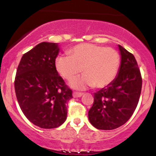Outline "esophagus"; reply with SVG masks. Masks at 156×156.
I'll return each mask as SVG.
<instances>
[{
    "label": "esophagus",
    "instance_id": "1",
    "mask_svg": "<svg viewBox=\"0 0 156 156\" xmlns=\"http://www.w3.org/2000/svg\"><path fill=\"white\" fill-rule=\"evenodd\" d=\"M82 95H83V93H81V92H74L73 93V96L74 97V98H80Z\"/></svg>",
    "mask_w": 156,
    "mask_h": 156
}]
</instances>
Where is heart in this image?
I'll return each instance as SVG.
<instances>
[{
	"label": "heart",
	"mask_w": 156,
	"mask_h": 156,
	"mask_svg": "<svg viewBox=\"0 0 156 156\" xmlns=\"http://www.w3.org/2000/svg\"><path fill=\"white\" fill-rule=\"evenodd\" d=\"M69 55H59L55 61L57 72L69 80L83 73L80 78L69 83L73 88L84 89L89 87L103 88L117 76L120 66V56L116 50L98 44L83 43L75 46Z\"/></svg>",
	"instance_id": "b5f03b06"
}]
</instances>
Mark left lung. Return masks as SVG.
Wrapping results in <instances>:
<instances>
[{"instance_id":"left-lung-1","label":"left lung","mask_w":156,"mask_h":156,"mask_svg":"<svg viewBox=\"0 0 156 156\" xmlns=\"http://www.w3.org/2000/svg\"><path fill=\"white\" fill-rule=\"evenodd\" d=\"M121 62L117 76L107 87L94 94L89 120L100 130H113L124 125L133 115L142 85L140 70L134 55L118 45Z\"/></svg>"}]
</instances>
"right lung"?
Segmentation results:
<instances>
[{"mask_svg":"<svg viewBox=\"0 0 156 156\" xmlns=\"http://www.w3.org/2000/svg\"><path fill=\"white\" fill-rule=\"evenodd\" d=\"M58 43L41 42L25 53L15 80L16 97L27 119L41 128L60 126L67 119V103L73 98L59 76L55 61Z\"/></svg>","mask_w":156,"mask_h":156,"instance_id":"right-lung-1","label":"right lung"}]
</instances>
